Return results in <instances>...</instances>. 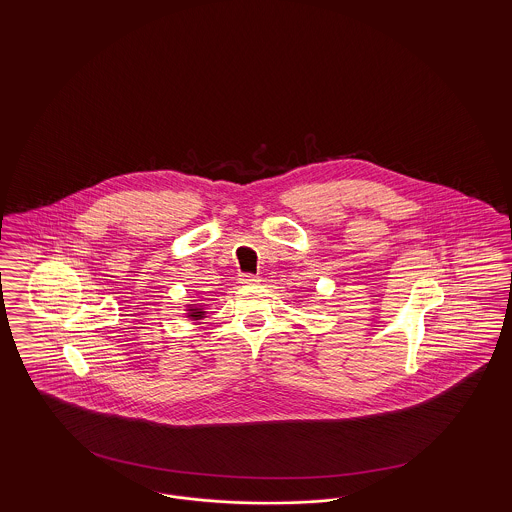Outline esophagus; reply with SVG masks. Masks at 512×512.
<instances>
[{
  "label": "esophagus",
  "mask_w": 512,
  "mask_h": 512,
  "mask_svg": "<svg viewBox=\"0 0 512 512\" xmlns=\"http://www.w3.org/2000/svg\"><path fill=\"white\" fill-rule=\"evenodd\" d=\"M259 282V276L255 274H240V284H257Z\"/></svg>",
  "instance_id": "esophagus-1"
}]
</instances>
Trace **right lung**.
<instances>
[{
	"instance_id": "obj_1",
	"label": "right lung",
	"mask_w": 512,
	"mask_h": 512,
	"mask_svg": "<svg viewBox=\"0 0 512 512\" xmlns=\"http://www.w3.org/2000/svg\"><path fill=\"white\" fill-rule=\"evenodd\" d=\"M203 315H205L203 307H195V305H190V307H188V317L194 318V320H201Z\"/></svg>"
}]
</instances>
